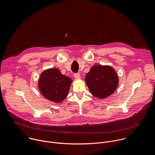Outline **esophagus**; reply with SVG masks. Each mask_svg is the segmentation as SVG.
Instances as JSON below:
<instances>
[{"label":"esophagus","mask_w":155,"mask_h":155,"mask_svg":"<svg viewBox=\"0 0 155 155\" xmlns=\"http://www.w3.org/2000/svg\"><path fill=\"white\" fill-rule=\"evenodd\" d=\"M74 77L75 79H79L81 78V74L79 73H75L74 74Z\"/></svg>","instance_id":"obj_1"}]
</instances>
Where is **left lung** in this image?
Returning <instances> with one entry per match:
<instances>
[{"instance_id":"obj_1","label":"left lung","mask_w":155,"mask_h":155,"mask_svg":"<svg viewBox=\"0 0 155 155\" xmlns=\"http://www.w3.org/2000/svg\"><path fill=\"white\" fill-rule=\"evenodd\" d=\"M85 80L91 95L98 99H104L112 95L119 82L114 68L101 65L93 66Z\"/></svg>"}]
</instances>
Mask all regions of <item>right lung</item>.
<instances>
[{
	"label": "right lung",
	"instance_id": "right-lung-1",
	"mask_svg": "<svg viewBox=\"0 0 155 155\" xmlns=\"http://www.w3.org/2000/svg\"><path fill=\"white\" fill-rule=\"evenodd\" d=\"M73 80L61 74L58 68H49L43 71L38 87L42 95L55 103L62 102L68 96Z\"/></svg>",
	"mask_w": 155,
	"mask_h": 155
}]
</instances>
